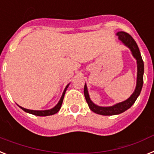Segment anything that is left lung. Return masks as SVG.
Instances as JSON below:
<instances>
[{
  "label": "left lung",
  "mask_w": 154,
  "mask_h": 154,
  "mask_svg": "<svg viewBox=\"0 0 154 154\" xmlns=\"http://www.w3.org/2000/svg\"><path fill=\"white\" fill-rule=\"evenodd\" d=\"M117 35L119 38L123 42L126 46L129 48L132 51L133 57L136 59L137 60V82H136V87L135 89V91L130 97L125 101L120 102L119 104L113 105L111 107H100L94 105L91 101L89 94H88V88L86 85H85L84 88V93H85V99H86L88 105L90 108L91 110L94 112L96 114L102 115V116H115V115H119L120 113H122L127 109H129L132 105H133L137 99L138 96L140 95L141 92L143 85V73H144V64L143 59H142L141 54H140V49H139L138 45L135 42L133 37L130 35L125 32H119L117 33Z\"/></svg>",
  "instance_id": "8db88e82"
}]
</instances>
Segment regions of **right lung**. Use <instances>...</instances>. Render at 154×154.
I'll list each match as a JSON object with an SVG mask.
<instances>
[{
    "label": "right lung",
    "mask_w": 154,
    "mask_h": 154,
    "mask_svg": "<svg viewBox=\"0 0 154 154\" xmlns=\"http://www.w3.org/2000/svg\"><path fill=\"white\" fill-rule=\"evenodd\" d=\"M68 86H69V85H68L66 87V88H65V90H64L63 93L62 94V97H61L60 100V101L58 102V104H57V105H56L53 109H49V110H45V111H35V110H29V109H24V108H22V107L21 106L19 107L22 109V110L25 111V112H28V113H30V114L35 115V116H52V115L56 114V113H57V112H59V110L60 109L63 101L64 94H65V92H66Z\"/></svg>",
    "instance_id": "right-lung-1"
}]
</instances>
